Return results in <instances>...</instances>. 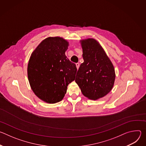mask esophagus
<instances>
[{
	"mask_svg": "<svg viewBox=\"0 0 146 146\" xmlns=\"http://www.w3.org/2000/svg\"><path fill=\"white\" fill-rule=\"evenodd\" d=\"M76 65L77 69H78V68H79V67H80V64H79V63H77V64H76Z\"/></svg>",
	"mask_w": 146,
	"mask_h": 146,
	"instance_id": "esophagus-1",
	"label": "esophagus"
}]
</instances>
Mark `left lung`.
<instances>
[{
	"instance_id": "obj_1",
	"label": "left lung",
	"mask_w": 146,
	"mask_h": 146,
	"mask_svg": "<svg viewBox=\"0 0 146 146\" xmlns=\"http://www.w3.org/2000/svg\"><path fill=\"white\" fill-rule=\"evenodd\" d=\"M80 42L84 62L80 65L75 81L86 97L97 100L112 90L115 78L114 68L96 40L88 38Z\"/></svg>"
}]
</instances>
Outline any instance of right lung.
I'll use <instances>...</instances> for the list:
<instances>
[{"label":"right lung","instance_id":"1","mask_svg":"<svg viewBox=\"0 0 146 146\" xmlns=\"http://www.w3.org/2000/svg\"><path fill=\"white\" fill-rule=\"evenodd\" d=\"M68 41L49 37L32 52L28 65V78L34 94L47 103L63 99L69 83L75 79L77 68L65 55Z\"/></svg>","mask_w":146,"mask_h":146}]
</instances>
